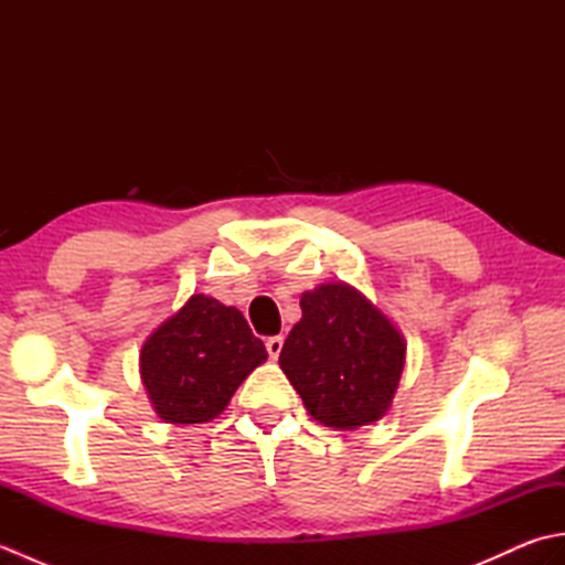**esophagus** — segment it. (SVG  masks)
<instances>
[{"mask_svg":"<svg viewBox=\"0 0 565 565\" xmlns=\"http://www.w3.org/2000/svg\"><path fill=\"white\" fill-rule=\"evenodd\" d=\"M281 350H284V338H281V334H274V338L267 340V352H269L271 359L279 356Z\"/></svg>","mask_w":565,"mask_h":565,"instance_id":"34e87169","label":"esophagus"}]
</instances>
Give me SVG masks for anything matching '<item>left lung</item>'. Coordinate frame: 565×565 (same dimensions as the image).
Instances as JSON below:
<instances>
[{
    "label": "left lung",
    "mask_w": 565,
    "mask_h": 565,
    "mask_svg": "<svg viewBox=\"0 0 565 565\" xmlns=\"http://www.w3.org/2000/svg\"><path fill=\"white\" fill-rule=\"evenodd\" d=\"M303 318L279 366L318 423L356 429L388 413L405 364V340L381 310L342 281L301 296Z\"/></svg>",
    "instance_id": "1"
}]
</instances>
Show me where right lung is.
I'll return each mask as SVG.
<instances>
[{
    "label": "right lung",
    "instance_id": "obj_1",
    "mask_svg": "<svg viewBox=\"0 0 565 565\" xmlns=\"http://www.w3.org/2000/svg\"><path fill=\"white\" fill-rule=\"evenodd\" d=\"M264 362V342L237 308L194 294L142 344L140 379L164 423L196 425L218 417Z\"/></svg>",
    "mask_w": 565,
    "mask_h": 565
}]
</instances>
